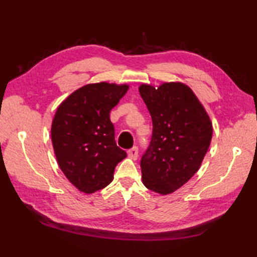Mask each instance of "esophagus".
Segmentation results:
<instances>
[{
    "instance_id": "1",
    "label": "esophagus",
    "mask_w": 257,
    "mask_h": 257,
    "mask_svg": "<svg viewBox=\"0 0 257 257\" xmlns=\"http://www.w3.org/2000/svg\"><path fill=\"white\" fill-rule=\"evenodd\" d=\"M128 156L129 158H132L134 160H137L138 158V148L137 147H133L132 149L128 150Z\"/></svg>"
}]
</instances>
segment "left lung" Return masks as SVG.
<instances>
[{
  "label": "left lung",
  "mask_w": 257,
  "mask_h": 257,
  "mask_svg": "<svg viewBox=\"0 0 257 257\" xmlns=\"http://www.w3.org/2000/svg\"><path fill=\"white\" fill-rule=\"evenodd\" d=\"M152 119L149 147L140 161L144 184L169 194L192 178L212 139V123L205 109L187 85L165 83L139 87Z\"/></svg>",
  "instance_id": "8db88e82"
}]
</instances>
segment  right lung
I'll return each instance as SVG.
<instances>
[{
  "label": "right lung",
  "instance_id": "right-lung-1",
  "mask_svg": "<svg viewBox=\"0 0 257 257\" xmlns=\"http://www.w3.org/2000/svg\"><path fill=\"white\" fill-rule=\"evenodd\" d=\"M128 85L97 83L74 91L57 108L52 143L58 166L81 192L94 193L112 181L114 168L127 157L114 140L109 118Z\"/></svg>",
  "mask_w": 257,
  "mask_h": 257
}]
</instances>
